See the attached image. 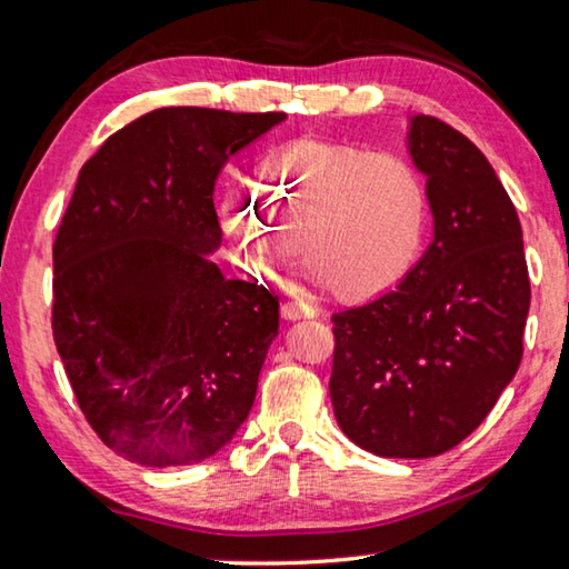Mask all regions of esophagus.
I'll return each mask as SVG.
<instances>
[{
    "mask_svg": "<svg viewBox=\"0 0 569 569\" xmlns=\"http://www.w3.org/2000/svg\"><path fill=\"white\" fill-rule=\"evenodd\" d=\"M281 313H283V319H288V321L313 319V316L319 313V308L311 306V303H303V301H283Z\"/></svg>",
    "mask_w": 569,
    "mask_h": 569,
    "instance_id": "34e87169",
    "label": "esophagus"
}]
</instances>
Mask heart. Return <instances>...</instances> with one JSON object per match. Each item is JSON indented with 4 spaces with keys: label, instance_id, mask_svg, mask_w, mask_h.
Returning <instances> with one entry per match:
<instances>
[{
    "label": "heart",
    "instance_id": "heart-1",
    "mask_svg": "<svg viewBox=\"0 0 569 569\" xmlns=\"http://www.w3.org/2000/svg\"><path fill=\"white\" fill-rule=\"evenodd\" d=\"M427 220V180L407 156L329 140L273 150L250 190L223 203V223L253 271L273 273L301 238L308 276L343 298L399 283L417 261Z\"/></svg>",
    "mask_w": 569,
    "mask_h": 569
}]
</instances>
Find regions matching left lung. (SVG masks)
<instances>
[{"instance_id":"1","label":"left lung","mask_w":569,"mask_h":569,"mask_svg":"<svg viewBox=\"0 0 569 569\" xmlns=\"http://www.w3.org/2000/svg\"><path fill=\"white\" fill-rule=\"evenodd\" d=\"M435 240L403 281L333 313L331 401L377 457L445 455L475 431L522 361L529 273L522 226L481 150L429 114L409 122Z\"/></svg>"}]
</instances>
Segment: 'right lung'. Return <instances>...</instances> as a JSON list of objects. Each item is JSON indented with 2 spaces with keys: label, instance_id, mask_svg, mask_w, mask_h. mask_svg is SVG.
<instances>
[{
  "label": "right lung",
  "instance_id": "obj_1",
  "mask_svg": "<svg viewBox=\"0 0 569 569\" xmlns=\"http://www.w3.org/2000/svg\"><path fill=\"white\" fill-rule=\"evenodd\" d=\"M286 112L160 108L84 162L52 246V333L84 419L120 457L196 465L256 401L278 296L228 281L216 180Z\"/></svg>",
  "mask_w": 569,
  "mask_h": 569
}]
</instances>
